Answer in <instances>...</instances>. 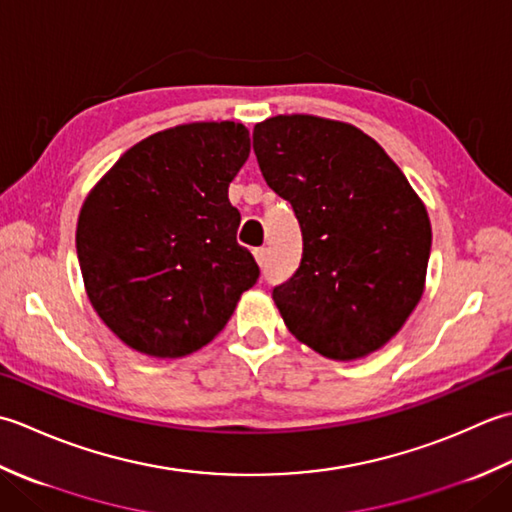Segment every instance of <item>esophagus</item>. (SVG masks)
Instances as JSON below:
<instances>
[{"label":"esophagus","mask_w":512,"mask_h":512,"mask_svg":"<svg viewBox=\"0 0 512 512\" xmlns=\"http://www.w3.org/2000/svg\"><path fill=\"white\" fill-rule=\"evenodd\" d=\"M254 258H256V263H258L260 267H263L265 260H267V249H265V247L254 249Z\"/></svg>","instance_id":"obj_1"}]
</instances>
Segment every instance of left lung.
Here are the masks:
<instances>
[{"label": "left lung", "mask_w": 512, "mask_h": 512, "mask_svg": "<svg viewBox=\"0 0 512 512\" xmlns=\"http://www.w3.org/2000/svg\"><path fill=\"white\" fill-rule=\"evenodd\" d=\"M254 152L302 232L300 267L271 294L287 329L329 360L382 349L424 294L431 221L422 198L351 123L278 114L256 123Z\"/></svg>", "instance_id": "8db88e82"}]
</instances>
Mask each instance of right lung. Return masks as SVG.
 I'll return each mask as SVG.
<instances>
[{"label":"right lung","mask_w":512,"mask_h":512,"mask_svg":"<svg viewBox=\"0 0 512 512\" xmlns=\"http://www.w3.org/2000/svg\"><path fill=\"white\" fill-rule=\"evenodd\" d=\"M249 156V130L198 121L125 152L81 205L77 256L106 327L152 358H183L232 318L258 265L236 243L227 187Z\"/></svg>","instance_id":"right-lung-1"}]
</instances>
